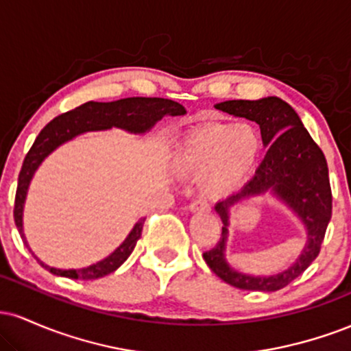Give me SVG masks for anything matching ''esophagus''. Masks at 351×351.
Segmentation results:
<instances>
[{
  "mask_svg": "<svg viewBox=\"0 0 351 351\" xmlns=\"http://www.w3.org/2000/svg\"><path fill=\"white\" fill-rule=\"evenodd\" d=\"M188 208L191 209V211H208V209H209V203H208L206 199L198 198V199L191 201Z\"/></svg>",
  "mask_w": 351,
  "mask_h": 351,
  "instance_id": "34e87169",
  "label": "esophagus"
}]
</instances>
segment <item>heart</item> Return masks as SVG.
Returning <instances> with one entry per match:
<instances>
[{
  "label": "heart",
  "mask_w": 351,
  "mask_h": 351,
  "mask_svg": "<svg viewBox=\"0 0 351 351\" xmlns=\"http://www.w3.org/2000/svg\"><path fill=\"white\" fill-rule=\"evenodd\" d=\"M261 152V135L251 123L211 125L189 134L175 153V170L201 176L209 196H221L243 181Z\"/></svg>",
  "instance_id": "b5f03b06"
}]
</instances>
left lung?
<instances>
[{"mask_svg":"<svg viewBox=\"0 0 351 351\" xmlns=\"http://www.w3.org/2000/svg\"><path fill=\"white\" fill-rule=\"evenodd\" d=\"M217 110L244 117L259 123L264 145H269L256 175L234 196L216 204L223 221L217 244L203 252L204 261L217 277L243 291L276 292L289 285L315 261L332 217V188L324 152L302 125L299 115L279 97L261 100H228ZM272 189L298 213L309 231V243L298 263L287 271L271 278H252L232 271L223 261L228 206L247 195Z\"/></svg>","mask_w":351,"mask_h":351,"instance_id":"obj_1","label":"left lung"}]
</instances>
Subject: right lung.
Returning <instances> with one entry per match:
<instances>
[{"label": "right lung", "mask_w": 351, "mask_h": 351, "mask_svg": "<svg viewBox=\"0 0 351 351\" xmlns=\"http://www.w3.org/2000/svg\"><path fill=\"white\" fill-rule=\"evenodd\" d=\"M183 114H186L184 107L178 102H173L170 99L128 97L115 100V102H94V100H90V102L75 107L74 110H69L66 114H60L56 119H52L39 132V135L36 136L33 147L29 148L27 155L24 156L21 171H19L13 213L16 228H18L24 244H26V239H24L23 234V206L24 199H26L27 186H29V181L33 178L36 168L39 167V163L54 148H58L60 143L67 142V140L74 138L75 135L84 134V132L88 130H100V128L119 127L128 132H135V134H143V132L150 130L153 125L158 122L160 119H163L165 115ZM143 223L145 217L135 224L127 239L120 244V247H117L110 256L94 265L64 271V269L49 267V265L43 264L41 261H38V263L51 274H54V276L80 280L99 279V277L114 272L115 269H119L128 259V256L134 251L136 241L142 234Z\"/></svg>", "instance_id": "right-lung-1"}]
</instances>
